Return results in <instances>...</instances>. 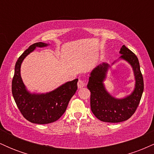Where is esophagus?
<instances>
[{"label": "esophagus", "mask_w": 154, "mask_h": 154, "mask_svg": "<svg viewBox=\"0 0 154 154\" xmlns=\"http://www.w3.org/2000/svg\"><path fill=\"white\" fill-rule=\"evenodd\" d=\"M85 83L82 79H79L78 82H77V86H78V88H82L83 87H85Z\"/></svg>", "instance_id": "esophagus-1"}]
</instances>
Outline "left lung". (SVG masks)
Returning <instances> with one entry per match:
<instances>
[{
    "label": "left lung",
    "instance_id": "8db88e82",
    "mask_svg": "<svg viewBox=\"0 0 154 154\" xmlns=\"http://www.w3.org/2000/svg\"><path fill=\"white\" fill-rule=\"evenodd\" d=\"M119 54L121 56L119 59L127 61L133 70L135 88L130 95L117 98L107 91L104 81L111 66L106 62L100 63L92 70L87 85L91 91L92 112L95 117L105 122H121L131 117L138 106L143 92V78L137 57L125 45L122 46Z\"/></svg>",
    "mask_w": 154,
    "mask_h": 154
}]
</instances>
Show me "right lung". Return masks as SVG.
<instances>
[{"mask_svg":"<svg viewBox=\"0 0 154 154\" xmlns=\"http://www.w3.org/2000/svg\"><path fill=\"white\" fill-rule=\"evenodd\" d=\"M50 44L39 42L32 44L21 55L15 65L12 80V94L17 107L24 118L32 123L45 125L56 122L63 115L72 97L77 90L78 79L65 82L54 91L45 93H30L21 77V66L36 48L46 47Z\"/></svg>","mask_w":154,"mask_h":154,"instance_id":"right-lung-1","label":"right lung"}]
</instances>
